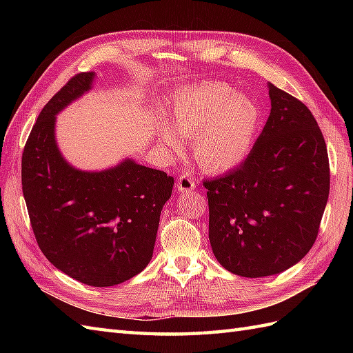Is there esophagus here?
<instances>
[{
    "mask_svg": "<svg viewBox=\"0 0 353 353\" xmlns=\"http://www.w3.org/2000/svg\"><path fill=\"white\" fill-rule=\"evenodd\" d=\"M176 187L179 191H190V190H194L196 187V179L191 174H183L179 175L178 181H176Z\"/></svg>",
    "mask_w": 353,
    "mask_h": 353,
    "instance_id": "esophagus-1",
    "label": "esophagus"
}]
</instances>
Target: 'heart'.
Wrapping results in <instances>:
<instances>
[{
  "label": "heart",
  "mask_w": 353,
  "mask_h": 353,
  "mask_svg": "<svg viewBox=\"0 0 353 353\" xmlns=\"http://www.w3.org/2000/svg\"><path fill=\"white\" fill-rule=\"evenodd\" d=\"M170 117L179 137L193 140L196 163L206 172H222L250 153L262 112L258 103L237 94L228 83L205 82L176 95L170 104ZM174 133L166 125L160 126L163 144L179 152L181 143Z\"/></svg>",
  "instance_id": "b5f03b06"
}]
</instances>
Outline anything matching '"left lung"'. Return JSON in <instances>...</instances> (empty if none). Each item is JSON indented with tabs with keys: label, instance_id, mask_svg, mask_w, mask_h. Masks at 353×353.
<instances>
[{
	"label": "left lung",
	"instance_id": "obj_1",
	"mask_svg": "<svg viewBox=\"0 0 353 353\" xmlns=\"http://www.w3.org/2000/svg\"><path fill=\"white\" fill-rule=\"evenodd\" d=\"M271 113L244 162L206 179L209 240L230 272L280 274L314 245L330 193L327 145L314 114L270 83Z\"/></svg>",
	"mask_w": 353,
	"mask_h": 353
}]
</instances>
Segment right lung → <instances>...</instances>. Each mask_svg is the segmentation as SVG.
Masks as SVG:
<instances>
[{"mask_svg": "<svg viewBox=\"0 0 353 353\" xmlns=\"http://www.w3.org/2000/svg\"><path fill=\"white\" fill-rule=\"evenodd\" d=\"M94 78V72L74 74L41 110L22 156V188L46 258L83 284L110 287L150 262L174 178L132 159L100 172L74 169L63 159L56 114L90 91Z\"/></svg>", "mask_w": 353, "mask_h": 353, "instance_id": "obj_1", "label": "right lung"}]
</instances>
